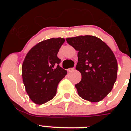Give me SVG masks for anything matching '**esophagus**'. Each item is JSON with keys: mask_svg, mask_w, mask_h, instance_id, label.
<instances>
[{"mask_svg": "<svg viewBox=\"0 0 131 131\" xmlns=\"http://www.w3.org/2000/svg\"><path fill=\"white\" fill-rule=\"evenodd\" d=\"M74 70H75V68H69V69H68V72H71V71H74Z\"/></svg>", "mask_w": 131, "mask_h": 131, "instance_id": "obj_1", "label": "esophagus"}]
</instances>
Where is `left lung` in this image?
<instances>
[{"label": "left lung", "mask_w": 131, "mask_h": 131, "mask_svg": "<svg viewBox=\"0 0 131 131\" xmlns=\"http://www.w3.org/2000/svg\"><path fill=\"white\" fill-rule=\"evenodd\" d=\"M66 41L78 51L76 69L81 80L75 84L80 97L92 102L105 98L116 81L117 62L110 48L92 35L67 38Z\"/></svg>", "instance_id": "obj_1"}]
</instances>
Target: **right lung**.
Instances as JSON below:
<instances>
[{"instance_id":"obj_1","label":"right lung","mask_w":131,"mask_h":131,"mask_svg":"<svg viewBox=\"0 0 131 131\" xmlns=\"http://www.w3.org/2000/svg\"><path fill=\"white\" fill-rule=\"evenodd\" d=\"M63 38H52L37 44L27 54L23 62L22 79L26 92L37 104H42L56 95L60 81L67 71L60 66L57 56Z\"/></svg>"}]
</instances>
